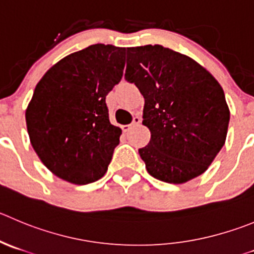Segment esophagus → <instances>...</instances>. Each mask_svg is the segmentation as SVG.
Returning <instances> with one entry per match:
<instances>
[{
	"mask_svg": "<svg viewBox=\"0 0 254 254\" xmlns=\"http://www.w3.org/2000/svg\"><path fill=\"white\" fill-rule=\"evenodd\" d=\"M139 123H141V117H138V116H134L133 121H132L131 125H125V126H122V129H123V131H125V132H128L129 129L133 128L134 126H138Z\"/></svg>",
	"mask_w": 254,
	"mask_h": 254,
	"instance_id": "obj_1",
	"label": "esophagus"
}]
</instances>
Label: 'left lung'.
<instances>
[{
  "label": "left lung",
  "instance_id": "1",
  "mask_svg": "<svg viewBox=\"0 0 254 254\" xmlns=\"http://www.w3.org/2000/svg\"><path fill=\"white\" fill-rule=\"evenodd\" d=\"M125 78L144 97L142 123L151 141L138 153L149 175L180 185L206 172L229 123L217 79L190 57L161 45L127 48Z\"/></svg>",
  "mask_w": 254,
  "mask_h": 254
}]
</instances>
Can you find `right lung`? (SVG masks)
<instances>
[{"instance_id": "obj_1", "label": "right lung", "mask_w": 254, "mask_h": 254, "mask_svg": "<svg viewBox=\"0 0 254 254\" xmlns=\"http://www.w3.org/2000/svg\"><path fill=\"white\" fill-rule=\"evenodd\" d=\"M126 48L88 46L41 78L26 110L31 144L43 165L73 185L100 180L122 129L111 125L106 96L121 81Z\"/></svg>"}]
</instances>
